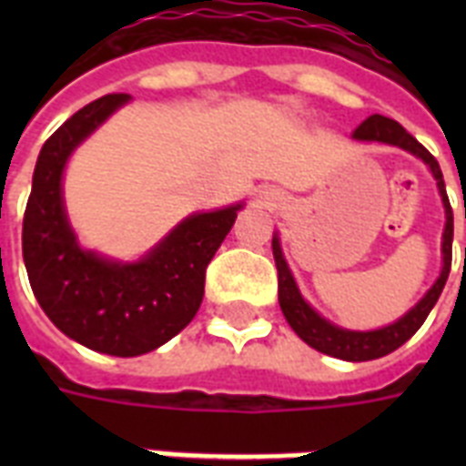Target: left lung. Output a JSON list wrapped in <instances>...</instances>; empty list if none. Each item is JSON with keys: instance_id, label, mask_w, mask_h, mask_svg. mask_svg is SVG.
Listing matches in <instances>:
<instances>
[{"instance_id": "left-lung-1", "label": "left lung", "mask_w": 466, "mask_h": 466, "mask_svg": "<svg viewBox=\"0 0 466 466\" xmlns=\"http://www.w3.org/2000/svg\"><path fill=\"white\" fill-rule=\"evenodd\" d=\"M355 140L362 142H387V145H397V147L411 152V155L420 157L426 161L431 171H433L438 188H441L442 203H445V234H442V273L435 280V285L426 292V298L420 299L419 305L413 307L409 314L394 321V324L377 329V331H346L339 326L329 324L326 319H321L317 311L307 305L302 295H299L298 285L292 280L290 268L283 258L278 237H273V256H276L278 266V299H280V309H283L288 324L292 326V331L298 333L299 339L305 340L307 346H311L319 353L331 355V358H340V360L350 362H362V360H375L382 355H390L391 350H397L399 346H404L406 340L411 339L413 333L419 331L431 309L435 307L438 298H441L442 288L448 283L450 266H452V208H450L448 193H445V181H442L441 164L423 145H420L411 133H406L404 127L399 126L397 120L384 118V116H370L358 130L353 133Z\"/></svg>"}]
</instances>
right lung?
Segmentation results:
<instances>
[{"instance_id":"obj_1","label":"right lung","mask_w":466,"mask_h":466,"mask_svg":"<svg viewBox=\"0 0 466 466\" xmlns=\"http://www.w3.org/2000/svg\"><path fill=\"white\" fill-rule=\"evenodd\" d=\"M127 98H96L47 137L21 234L33 295L50 321L76 343L118 358L149 353L190 324L203 302L205 268L241 208L183 219L137 263H113L79 248L62 208V168L72 149Z\"/></svg>"}]
</instances>
